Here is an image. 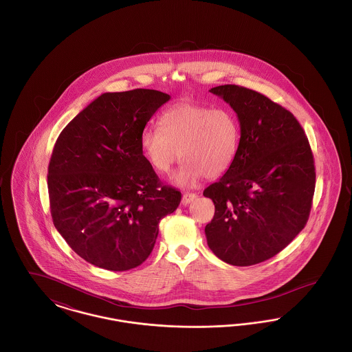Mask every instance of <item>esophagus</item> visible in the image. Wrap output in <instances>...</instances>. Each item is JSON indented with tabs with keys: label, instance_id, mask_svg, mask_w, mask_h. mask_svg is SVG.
I'll return each instance as SVG.
<instances>
[{
	"label": "esophagus",
	"instance_id": "esophagus-1",
	"mask_svg": "<svg viewBox=\"0 0 352 352\" xmlns=\"http://www.w3.org/2000/svg\"><path fill=\"white\" fill-rule=\"evenodd\" d=\"M197 197L198 195L194 194V192H186V194H184V197H182V204L187 206L188 203H191L194 199H197Z\"/></svg>",
	"mask_w": 352,
	"mask_h": 352
}]
</instances>
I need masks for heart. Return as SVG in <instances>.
<instances>
[{"label":"heart","mask_w":352,"mask_h":352,"mask_svg":"<svg viewBox=\"0 0 352 352\" xmlns=\"http://www.w3.org/2000/svg\"><path fill=\"white\" fill-rule=\"evenodd\" d=\"M159 129H145L140 146L157 173L168 174L178 162H184L173 175L179 187H191L201 179L217 178L231 168L240 145V125L226 108H212L181 101L168 108L158 120Z\"/></svg>","instance_id":"b5f03b06"}]
</instances>
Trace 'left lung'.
I'll list each match as a JSON object with an SVG mask.
<instances>
[{
	"instance_id": "left-lung-1",
	"label": "left lung",
	"mask_w": 352,
	"mask_h": 352,
	"mask_svg": "<svg viewBox=\"0 0 352 352\" xmlns=\"http://www.w3.org/2000/svg\"><path fill=\"white\" fill-rule=\"evenodd\" d=\"M210 92L236 112L240 145L231 168L203 191L215 204L204 232L220 260L250 267L283 251L306 226L314 157L297 118L265 95L234 84Z\"/></svg>"
}]
</instances>
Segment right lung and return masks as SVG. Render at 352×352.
I'll return each instance as SVG.
<instances>
[{
  "label": "right lung",
  "mask_w": 352,
  "mask_h": 352,
  "mask_svg": "<svg viewBox=\"0 0 352 352\" xmlns=\"http://www.w3.org/2000/svg\"><path fill=\"white\" fill-rule=\"evenodd\" d=\"M168 100V94L144 88L102 94L55 142L47 175L52 221L95 267L141 265L160 220L181 203V192L160 181L140 146L145 125Z\"/></svg>",
  "instance_id": "obj_1"
}]
</instances>
